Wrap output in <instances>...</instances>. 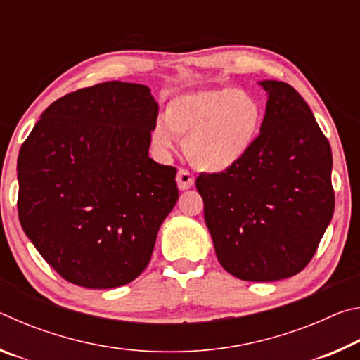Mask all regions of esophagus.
Here are the masks:
<instances>
[{"instance_id":"esophagus-1","label":"esophagus","mask_w":360,"mask_h":360,"mask_svg":"<svg viewBox=\"0 0 360 360\" xmlns=\"http://www.w3.org/2000/svg\"><path fill=\"white\" fill-rule=\"evenodd\" d=\"M193 174L184 168H181L178 172V176H176V182H178L179 191H187V188H191L193 186Z\"/></svg>"}]
</instances>
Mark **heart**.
I'll list each match as a JSON object with an SVG mask.
<instances>
[{"mask_svg":"<svg viewBox=\"0 0 360 360\" xmlns=\"http://www.w3.org/2000/svg\"><path fill=\"white\" fill-rule=\"evenodd\" d=\"M264 108L254 95L236 87L198 90L168 103L165 117L154 122L152 146L169 155L184 139V150L195 167L225 172L238 165L259 138Z\"/></svg>","mask_w":360,"mask_h":360,"instance_id":"heart-1","label":"heart"}]
</instances>
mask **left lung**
Returning <instances> with one entry per match:
<instances>
[{"mask_svg": "<svg viewBox=\"0 0 360 360\" xmlns=\"http://www.w3.org/2000/svg\"><path fill=\"white\" fill-rule=\"evenodd\" d=\"M264 124L249 154L195 181L217 260L243 281H278L313 259L335 208L332 149L289 84L260 81Z\"/></svg>", "mask_w": 360, "mask_h": 360, "instance_id": "8db88e82", "label": "left lung"}]
</instances>
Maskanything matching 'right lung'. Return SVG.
I'll return each instance as SVG.
<instances>
[{"label":"right lung","instance_id":"1","mask_svg":"<svg viewBox=\"0 0 360 360\" xmlns=\"http://www.w3.org/2000/svg\"><path fill=\"white\" fill-rule=\"evenodd\" d=\"M157 115L148 85L103 82L53 101L22 144V229L66 281L112 289L148 266L179 197L176 168L149 157Z\"/></svg>","mask_w":360,"mask_h":360}]
</instances>
